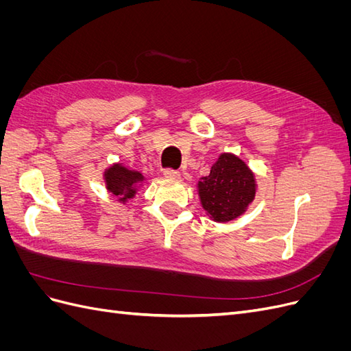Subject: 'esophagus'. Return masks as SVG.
<instances>
[{"instance_id":"1","label":"esophagus","mask_w":351,"mask_h":351,"mask_svg":"<svg viewBox=\"0 0 351 351\" xmlns=\"http://www.w3.org/2000/svg\"><path fill=\"white\" fill-rule=\"evenodd\" d=\"M164 177L168 180H180V173L174 171V169H165Z\"/></svg>"}]
</instances>
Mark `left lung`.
Segmentation results:
<instances>
[{
  "label": "left lung",
  "instance_id": "obj_1",
  "mask_svg": "<svg viewBox=\"0 0 351 351\" xmlns=\"http://www.w3.org/2000/svg\"><path fill=\"white\" fill-rule=\"evenodd\" d=\"M200 205L215 222L240 218L256 197L258 182L253 169L231 152L219 154L208 176L196 184Z\"/></svg>",
  "mask_w": 351,
  "mask_h": 351
}]
</instances>
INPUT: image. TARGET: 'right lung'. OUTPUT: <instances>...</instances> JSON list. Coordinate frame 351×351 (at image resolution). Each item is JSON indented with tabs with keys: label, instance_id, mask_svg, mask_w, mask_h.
Wrapping results in <instances>:
<instances>
[{
	"label": "right lung",
	"instance_id": "right-lung-1",
	"mask_svg": "<svg viewBox=\"0 0 351 351\" xmlns=\"http://www.w3.org/2000/svg\"><path fill=\"white\" fill-rule=\"evenodd\" d=\"M102 178L105 189L123 205L134 199L137 192L147 183L143 173L125 167L123 162H114L104 168Z\"/></svg>",
	"mask_w": 351,
	"mask_h": 351
}]
</instances>
